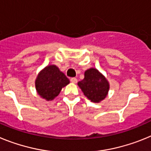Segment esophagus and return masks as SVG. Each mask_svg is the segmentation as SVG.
I'll use <instances>...</instances> for the list:
<instances>
[{
	"label": "esophagus",
	"mask_w": 151,
	"mask_h": 151,
	"mask_svg": "<svg viewBox=\"0 0 151 151\" xmlns=\"http://www.w3.org/2000/svg\"><path fill=\"white\" fill-rule=\"evenodd\" d=\"M70 82L73 83H76L77 82V79L75 77H72V78H70Z\"/></svg>",
	"instance_id": "obj_1"
}]
</instances>
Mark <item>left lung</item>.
<instances>
[{"mask_svg": "<svg viewBox=\"0 0 151 151\" xmlns=\"http://www.w3.org/2000/svg\"><path fill=\"white\" fill-rule=\"evenodd\" d=\"M83 94L93 103H99L106 98L109 84L103 74L95 68H90L84 73V79L78 82Z\"/></svg>", "mask_w": 151, "mask_h": 151, "instance_id": "1", "label": "left lung"}]
</instances>
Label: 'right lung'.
<instances>
[{"mask_svg":"<svg viewBox=\"0 0 151 151\" xmlns=\"http://www.w3.org/2000/svg\"><path fill=\"white\" fill-rule=\"evenodd\" d=\"M69 83V79L58 67L49 65L38 75L36 87L40 96L46 100H52L59 94L62 87Z\"/></svg>","mask_w":151,"mask_h":151,"instance_id":"obj_1","label":"right lung"}]
</instances>
